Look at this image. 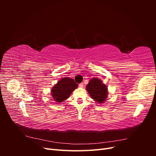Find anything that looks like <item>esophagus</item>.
Masks as SVG:
<instances>
[{"label": "esophagus", "mask_w": 156, "mask_h": 156, "mask_svg": "<svg viewBox=\"0 0 156 156\" xmlns=\"http://www.w3.org/2000/svg\"><path fill=\"white\" fill-rule=\"evenodd\" d=\"M79 87L83 88V83H80V84H79Z\"/></svg>", "instance_id": "34e87169"}]
</instances>
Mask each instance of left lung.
<instances>
[{
	"label": "left lung",
	"instance_id": "left-lung-1",
	"mask_svg": "<svg viewBox=\"0 0 156 156\" xmlns=\"http://www.w3.org/2000/svg\"><path fill=\"white\" fill-rule=\"evenodd\" d=\"M87 90L91 98L99 103H103L107 98V87L100 79L93 78L87 85Z\"/></svg>",
	"mask_w": 156,
	"mask_h": 156
}]
</instances>
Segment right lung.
Wrapping results in <instances>:
<instances>
[{
  "mask_svg": "<svg viewBox=\"0 0 156 156\" xmlns=\"http://www.w3.org/2000/svg\"><path fill=\"white\" fill-rule=\"evenodd\" d=\"M78 87L73 79L65 77L59 81L51 90L53 100L56 102H62L68 99L71 93Z\"/></svg>",
  "mask_w": 156,
  "mask_h": 156,
  "instance_id": "add662e5",
  "label": "right lung"
}]
</instances>
